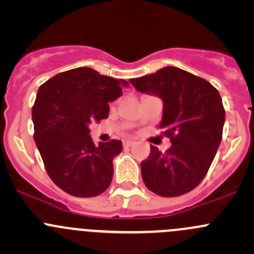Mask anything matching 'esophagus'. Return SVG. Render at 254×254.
<instances>
[{"instance_id": "esophagus-1", "label": "esophagus", "mask_w": 254, "mask_h": 254, "mask_svg": "<svg viewBox=\"0 0 254 254\" xmlns=\"http://www.w3.org/2000/svg\"><path fill=\"white\" fill-rule=\"evenodd\" d=\"M134 143H135V141H132V140H125L124 146H127V147H129V146H132Z\"/></svg>"}]
</instances>
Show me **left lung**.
Masks as SVG:
<instances>
[{"label":"left lung","instance_id":"1","mask_svg":"<svg viewBox=\"0 0 254 254\" xmlns=\"http://www.w3.org/2000/svg\"><path fill=\"white\" fill-rule=\"evenodd\" d=\"M130 83L162 99L160 127L172 142L166 153L151 146L150 156L141 162L143 183L167 198L193 190L209 171L222 139L225 109L220 93L206 79L173 66L131 78Z\"/></svg>","mask_w":254,"mask_h":254}]
</instances>
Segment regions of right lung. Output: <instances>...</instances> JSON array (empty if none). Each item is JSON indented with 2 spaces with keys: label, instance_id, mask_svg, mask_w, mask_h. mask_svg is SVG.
<instances>
[{
  "label": "right lung",
  "instance_id": "right-lung-1",
  "mask_svg": "<svg viewBox=\"0 0 254 254\" xmlns=\"http://www.w3.org/2000/svg\"><path fill=\"white\" fill-rule=\"evenodd\" d=\"M125 79L91 67L58 73L39 87L33 106L34 140L51 181L73 196L91 198L108 189L120 140L94 145L89 124L108 118L109 103L123 94Z\"/></svg>",
  "mask_w": 254,
  "mask_h": 254
}]
</instances>
